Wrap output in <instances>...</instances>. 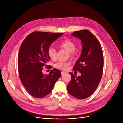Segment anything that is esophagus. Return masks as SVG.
Listing matches in <instances>:
<instances>
[{
    "mask_svg": "<svg viewBox=\"0 0 123 123\" xmlns=\"http://www.w3.org/2000/svg\"><path fill=\"white\" fill-rule=\"evenodd\" d=\"M66 73H67V72H63V71L61 72V74L62 75H64V74H65Z\"/></svg>",
    "mask_w": 123,
    "mask_h": 123,
    "instance_id": "obj_1",
    "label": "esophagus"
}]
</instances>
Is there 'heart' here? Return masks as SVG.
I'll return each instance as SVG.
<instances>
[{"mask_svg": "<svg viewBox=\"0 0 123 123\" xmlns=\"http://www.w3.org/2000/svg\"><path fill=\"white\" fill-rule=\"evenodd\" d=\"M59 46L60 47L65 49L68 52L71 58H76L80 53L79 48L75 47L76 44L74 42L68 39H66L61 41ZM47 53L48 56L52 60H55L56 58V50L53 47H50L48 49ZM70 65L69 62H60L56 64V67L60 70L66 71L67 70Z\"/></svg>", "mask_w": 123, "mask_h": 123, "instance_id": "heart-1", "label": "heart"}]
</instances>
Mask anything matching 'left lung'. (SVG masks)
I'll return each mask as SVG.
<instances>
[{"label": "left lung", "instance_id": "1", "mask_svg": "<svg viewBox=\"0 0 123 123\" xmlns=\"http://www.w3.org/2000/svg\"><path fill=\"white\" fill-rule=\"evenodd\" d=\"M71 34L80 39L83 44L81 56L73 68L81 75L77 77L69 73L71 80L67 91L76 98L84 99L91 96L99 84L103 72L104 57L99 41L91 32L83 30Z\"/></svg>", "mask_w": 123, "mask_h": 123}]
</instances>
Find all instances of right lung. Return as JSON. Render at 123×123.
<instances>
[{
  "label": "right lung",
  "instance_id": "right-lung-1",
  "mask_svg": "<svg viewBox=\"0 0 123 123\" xmlns=\"http://www.w3.org/2000/svg\"><path fill=\"white\" fill-rule=\"evenodd\" d=\"M63 34L35 31L22 42L18 55V68L20 80L27 92L36 98L47 96L52 90L61 72L55 68L49 74L42 73L50 61L47 51L50 45Z\"/></svg>",
  "mask_w": 123,
  "mask_h": 123
}]
</instances>
